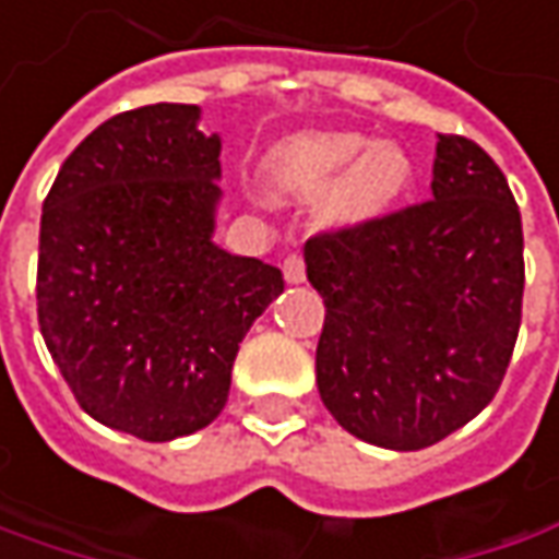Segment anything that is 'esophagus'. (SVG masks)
Segmentation results:
<instances>
[{"instance_id": "34e87169", "label": "esophagus", "mask_w": 559, "mask_h": 559, "mask_svg": "<svg viewBox=\"0 0 559 559\" xmlns=\"http://www.w3.org/2000/svg\"><path fill=\"white\" fill-rule=\"evenodd\" d=\"M284 278L290 284H300L306 281V259L300 253H290L284 259Z\"/></svg>"}]
</instances>
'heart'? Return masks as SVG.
<instances>
[{
    "instance_id": "obj_1",
    "label": "heart",
    "mask_w": 559,
    "mask_h": 559,
    "mask_svg": "<svg viewBox=\"0 0 559 559\" xmlns=\"http://www.w3.org/2000/svg\"><path fill=\"white\" fill-rule=\"evenodd\" d=\"M272 181L290 193H325L341 181L337 215L347 222L372 218L406 190L413 165L401 146H372L359 134H306L272 156Z\"/></svg>"
}]
</instances>
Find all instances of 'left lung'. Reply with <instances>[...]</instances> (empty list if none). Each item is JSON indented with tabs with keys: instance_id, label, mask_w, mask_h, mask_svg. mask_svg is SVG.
Listing matches in <instances>:
<instances>
[{
	"instance_id": "left-lung-1",
	"label": "left lung",
	"mask_w": 559,
	"mask_h": 559,
	"mask_svg": "<svg viewBox=\"0 0 559 559\" xmlns=\"http://www.w3.org/2000/svg\"><path fill=\"white\" fill-rule=\"evenodd\" d=\"M316 381L359 441L423 450L495 401L522 322V218L495 158L438 134L431 200L319 231Z\"/></svg>"
}]
</instances>
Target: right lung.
Instances as JSON below:
<instances>
[{"label":"right lung","instance_id":"1","mask_svg":"<svg viewBox=\"0 0 559 559\" xmlns=\"http://www.w3.org/2000/svg\"><path fill=\"white\" fill-rule=\"evenodd\" d=\"M197 106L103 121L43 200L37 319L96 423L140 441L206 428L228 403L237 347L284 290L275 265L212 243L222 140Z\"/></svg>","mask_w":559,"mask_h":559}]
</instances>
